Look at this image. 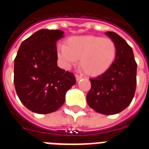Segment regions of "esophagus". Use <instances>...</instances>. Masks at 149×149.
<instances>
[{
    "mask_svg": "<svg viewBox=\"0 0 149 149\" xmlns=\"http://www.w3.org/2000/svg\"><path fill=\"white\" fill-rule=\"evenodd\" d=\"M75 78L77 81H79L80 79L82 78V75H80V74H75Z\"/></svg>",
    "mask_w": 149,
    "mask_h": 149,
    "instance_id": "esophagus-1",
    "label": "esophagus"
}]
</instances>
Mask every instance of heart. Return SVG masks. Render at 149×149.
I'll list each match as a JSON object with an SVG mask.
<instances>
[{"label":"heart","mask_w":149,"mask_h":149,"mask_svg":"<svg viewBox=\"0 0 149 149\" xmlns=\"http://www.w3.org/2000/svg\"><path fill=\"white\" fill-rule=\"evenodd\" d=\"M116 54L113 40L95 35L71 37L65 46L58 47V57L66 68L75 65L79 59L81 68L91 76L99 75L110 68Z\"/></svg>","instance_id":"b5f03b06"}]
</instances>
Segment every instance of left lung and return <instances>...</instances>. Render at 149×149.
Listing matches in <instances>:
<instances>
[{"label": "left lung", "instance_id": "8db88e82", "mask_svg": "<svg viewBox=\"0 0 149 149\" xmlns=\"http://www.w3.org/2000/svg\"><path fill=\"white\" fill-rule=\"evenodd\" d=\"M105 34L114 41L117 48L116 58L102 74L90 78L91 87L87 102L92 109L103 115H115L130 104L136 88L137 64L132 48L115 32Z\"/></svg>", "mask_w": 149, "mask_h": 149}]
</instances>
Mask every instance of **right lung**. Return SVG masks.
Segmentation results:
<instances>
[{"label": "right lung", "mask_w": 149, "mask_h": 149, "mask_svg": "<svg viewBox=\"0 0 149 149\" xmlns=\"http://www.w3.org/2000/svg\"><path fill=\"white\" fill-rule=\"evenodd\" d=\"M63 34L60 30H39L21 43L14 59L17 95L33 112L58 110L65 103L66 92L75 84L74 74L57 65L56 43Z\"/></svg>", "instance_id": "obj_1"}]
</instances>
